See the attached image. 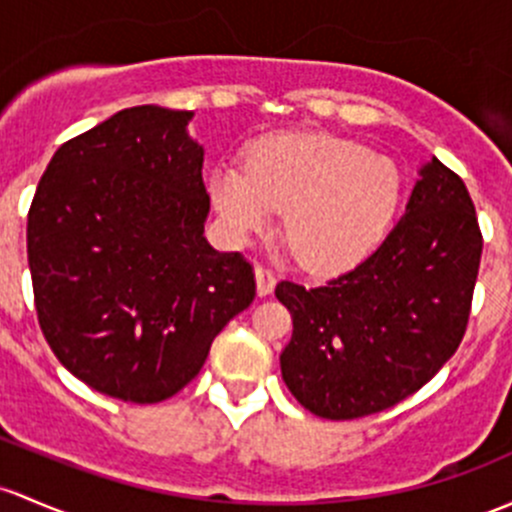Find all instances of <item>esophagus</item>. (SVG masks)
Segmentation results:
<instances>
[{"label":"esophagus","instance_id":"esophagus-1","mask_svg":"<svg viewBox=\"0 0 512 512\" xmlns=\"http://www.w3.org/2000/svg\"><path fill=\"white\" fill-rule=\"evenodd\" d=\"M255 282H257V294H260V297H267V294L274 292L277 277H274V272L267 270V267H257Z\"/></svg>","mask_w":512,"mask_h":512}]
</instances>
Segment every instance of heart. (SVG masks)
I'll use <instances>...</instances> for the list:
<instances>
[{
	"label": "heart",
	"instance_id": "b5f03b06",
	"mask_svg": "<svg viewBox=\"0 0 512 512\" xmlns=\"http://www.w3.org/2000/svg\"><path fill=\"white\" fill-rule=\"evenodd\" d=\"M211 198L235 238L265 233L287 211L284 240L299 265L346 270L385 235L397 201L400 169L383 154L331 134L262 139L247 166L218 164Z\"/></svg>",
	"mask_w": 512,
	"mask_h": 512
}]
</instances>
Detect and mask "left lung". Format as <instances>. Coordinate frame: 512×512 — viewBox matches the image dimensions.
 I'll use <instances>...</instances> for the list:
<instances>
[{
	"label": "left lung",
	"instance_id": "1",
	"mask_svg": "<svg viewBox=\"0 0 512 512\" xmlns=\"http://www.w3.org/2000/svg\"><path fill=\"white\" fill-rule=\"evenodd\" d=\"M483 238L466 184L437 157L373 255L319 287L277 284L292 314L279 365L316 417L355 419L414 395L456 353Z\"/></svg>",
	"mask_w": 512,
	"mask_h": 512
}]
</instances>
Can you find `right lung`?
Returning <instances> with one entry per match:
<instances>
[{
	"label": "right lung",
	"instance_id": "1",
	"mask_svg": "<svg viewBox=\"0 0 512 512\" xmlns=\"http://www.w3.org/2000/svg\"><path fill=\"white\" fill-rule=\"evenodd\" d=\"M191 117L127 107L68 139L29 208L48 346L85 385L137 405L184 390L213 338L255 299L250 262L203 238L211 198Z\"/></svg>",
	"mask_w": 512,
	"mask_h": 512
}]
</instances>
